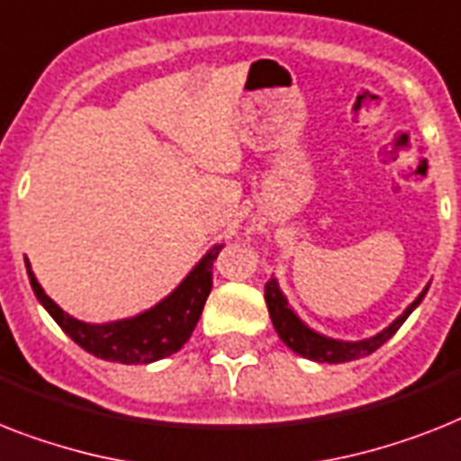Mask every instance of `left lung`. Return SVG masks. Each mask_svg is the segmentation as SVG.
Returning <instances> with one entry per match:
<instances>
[{"label":"left lung","mask_w":461,"mask_h":461,"mask_svg":"<svg viewBox=\"0 0 461 461\" xmlns=\"http://www.w3.org/2000/svg\"><path fill=\"white\" fill-rule=\"evenodd\" d=\"M426 291H429V286H426V289L417 295V301L410 303L405 312L393 321V324H388L384 331H379V334L372 336V339L362 340L329 339V336L320 334L315 329H310L308 324L291 310L289 301H286V295L279 289L276 279H269V282L265 284V303H267L269 317H272V324H275L276 334H279V339H282L294 353H298L301 357H308V360L312 362L339 365V362L360 360V357H366V355H372L376 348L384 346V343L402 327V321L412 315V310L417 308L419 303L424 301Z\"/></svg>","instance_id":"8db88e82"}]
</instances>
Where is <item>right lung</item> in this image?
<instances>
[{
  "instance_id": "1",
  "label": "right lung",
  "mask_w": 461,
  "mask_h": 461,
  "mask_svg": "<svg viewBox=\"0 0 461 461\" xmlns=\"http://www.w3.org/2000/svg\"><path fill=\"white\" fill-rule=\"evenodd\" d=\"M224 243H215L205 253L189 275L179 282V286L166 295L163 301L156 303L153 308L144 310L140 315L127 317V320L106 321V324H89L70 317L56 305L40 282L32 275L30 263L28 267L30 286L35 291L37 301L42 303L44 310L54 317L56 324L70 336V339L87 350L95 357L108 362H121V365H149V362L163 360L167 355L177 353L185 346L196 321L203 312L205 298L212 289V260L218 258Z\"/></svg>"
}]
</instances>
